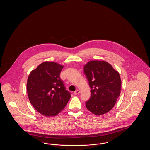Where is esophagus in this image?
Segmentation results:
<instances>
[{
	"mask_svg": "<svg viewBox=\"0 0 150 150\" xmlns=\"http://www.w3.org/2000/svg\"><path fill=\"white\" fill-rule=\"evenodd\" d=\"M79 93H80V91H79V90H77V91H76L74 92V94L75 95H76V94H78Z\"/></svg>",
	"mask_w": 150,
	"mask_h": 150,
	"instance_id": "esophagus-1",
	"label": "esophagus"
}]
</instances>
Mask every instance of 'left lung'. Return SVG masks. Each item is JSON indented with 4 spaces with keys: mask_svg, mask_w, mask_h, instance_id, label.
<instances>
[{
    "mask_svg": "<svg viewBox=\"0 0 150 150\" xmlns=\"http://www.w3.org/2000/svg\"><path fill=\"white\" fill-rule=\"evenodd\" d=\"M84 72L91 89V96L86 102L87 109L96 115L109 112L121 92L119 73L105 61H91L84 66Z\"/></svg>",
    "mask_w": 150,
    "mask_h": 150,
    "instance_id": "1",
    "label": "left lung"
}]
</instances>
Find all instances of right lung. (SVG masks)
Wrapping results in <instances>:
<instances>
[{
	"instance_id": "1",
	"label": "right lung",
	"mask_w": 150,
	"mask_h": 150,
	"mask_svg": "<svg viewBox=\"0 0 150 150\" xmlns=\"http://www.w3.org/2000/svg\"><path fill=\"white\" fill-rule=\"evenodd\" d=\"M64 66L44 62L29 74L27 81L28 98L33 106L45 116H54L66 106L71 97L59 74Z\"/></svg>"
}]
</instances>
